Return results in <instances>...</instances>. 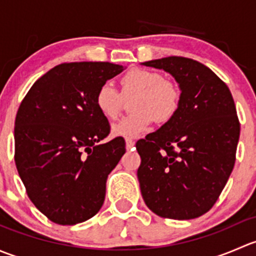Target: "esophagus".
<instances>
[{
	"mask_svg": "<svg viewBox=\"0 0 256 256\" xmlns=\"http://www.w3.org/2000/svg\"><path fill=\"white\" fill-rule=\"evenodd\" d=\"M125 142H126V148L128 150H131L134 146H135V141L131 140V138H126Z\"/></svg>",
	"mask_w": 256,
	"mask_h": 256,
	"instance_id": "obj_1",
	"label": "esophagus"
}]
</instances>
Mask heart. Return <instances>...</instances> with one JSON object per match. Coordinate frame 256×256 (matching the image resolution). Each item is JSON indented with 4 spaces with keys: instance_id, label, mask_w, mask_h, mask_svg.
<instances>
[{
    "instance_id": "1",
    "label": "heart",
    "mask_w": 256,
    "mask_h": 256,
    "mask_svg": "<svg viewBox=\"0 0 256 256\" xmlns=\"http://www.w3.org/2000/svg\"><path fill=\"white\" fill-rule=\"evenodd\" d=\"M134 98L132 114L114 124L112 132L118 138H138L150 130L154 118L167 121L174 115L180 105V90L157 72L136 68L121 78V94L106 82L95 94L99 112L109 120H115L124 106V98Z\"/></svg>"
}]
</instances>
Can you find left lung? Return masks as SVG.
Instances as JSON below:
<instances>
[{
	"label": "left lung",
	"instance_id": "1",
	"mask_svg": "<svg viewBox=\"0 0 256 256\" xmlns=\"http://www.w3.org/2000/svg\"><path fill=\"white\" fill-rule=\"evenodd\" d=\"M141 64L164 69L180 90L174 115L136 144L141 194L157 216L198 218L216 202L236 164L240 124L233 96L226 82L193 59Z\"/></svg>",
	"mask_w": 256,
	"mask_h": 256
}]
</instances>
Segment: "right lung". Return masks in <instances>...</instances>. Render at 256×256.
<instances>
[{"label":"right lung","mask_w":256,"mask_h":256,"mask_svg":"<svg viewBox=\"0 0 256 256\" xmlns=\"http://www.w3.org/2000/svg\"><path fill=\"white\" fill-rule=\"evenodd\" d=\"M125 69L108 62H76L40 76L20 102L14 161L33 204L49 220L74 226L94 216L106 180L125 154V141L100 144L110 132L95 105L102 82Z\"/></svg>","instance_id":"right-lung-1"}]
</instances>
